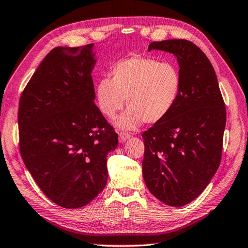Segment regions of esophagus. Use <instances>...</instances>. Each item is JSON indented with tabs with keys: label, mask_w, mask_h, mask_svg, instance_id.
I'll list each match as a JSON object with an SVG mask.
<instances>
[{
	"label": "esophagus",
	"mask_w": 248,
	"mask_h": 248,
	"mask_svg": "<svg viewBox=\"0 0 248 248\" xmlns=\"http://www.w3.org/2000/svg\"><path fill=\"white\" fill-rule=\"evenodd\" d=\"M128 139H130V134L125 133V132H120L119 133V142L120 143H124Z\"/></svg>",
	"instance_id": "34e87169"
}]
</instances>
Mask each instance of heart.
<instances>
[{"label":"heart","instance_id":"obj_1","mask_svg":"<svg viewBox=\"0 0 248 248\" xmlns=\"http://www.w3.org/2000/svg\"><path fill=\"white\" fill-rule=\"evenodd\" d=\"M109 77L96 82L95 101L101 113L113 118L127 99L129 108L116 120L121 129L134 130L143 123L163 120L175 108L183 90L182 74L175 63L152 57L132 55L116 61Z\"/></svg>","mask_w":248,"mask_h":248}]
</instances>
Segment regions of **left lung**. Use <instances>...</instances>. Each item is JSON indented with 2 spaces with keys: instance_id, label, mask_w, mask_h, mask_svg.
Segmentation results:
<instances>
[{
  "instance_id": "8db88e82",
  "label": "left lung",
  "mask_w": 248,
  "mask_h": 248,
  "mask_svg": "<svg viewBox=\"0 0 248 248\" xmlns=\"http://www.w3.org/2000/svg\"><path fill=\"white\" fill-rule=\"evenodd\" d=\"M177 58L183 90L175 108L142 134L143 176L148 190L170 206L201 195L220 164L226 108L212 63L195 44L167 40L149 44Z\"/></svg>"
}]
</instances>
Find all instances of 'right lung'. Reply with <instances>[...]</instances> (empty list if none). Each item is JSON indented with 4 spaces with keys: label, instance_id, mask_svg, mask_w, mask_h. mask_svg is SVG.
I'll list each match as a JSON object with an SVG mask.
<instances>
[{
    "label": "right lung",
    "instance_id": "obj_1",
    "mask_svg": "<svg viewBox=\"0 0 248 248\" xmlns=\"http://www.w3.org/2000/svg\"><path fill=\"white\" fill-rule=\"evenodd\" d=\"M93 46L53 48L19 101L23 162L45 196L64 208L85 206L103 190L106 158L118 145L93 102Z\"/></svg>",
    "mask_w": 248,
    "mask_h": 248
}]
</instances>
